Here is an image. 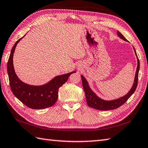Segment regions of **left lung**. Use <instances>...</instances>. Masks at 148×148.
I'll return each instance as SVG.
<instances>
[{
    "label": "left lung",
    "mask_w": 148,
    "mask_h": 148,
    "mask_svg": "<svg viewBox=\"0 0 148 148\" xmlns=\"http://www.w3.org/2000/svg\"><path fill=\"white\" fill-rule=\"evenodd\" d=\"M117 35L118 36H119L121 39L124 40V41L128 42V40L124 38V36L120 33V32L117 31ZM134 49L135 53L137 58V71H136L134 85H133L132 88L130 89V90L128 92V94H126L124 96L119 98L117 99L112 100V101H106V100H103L102 99H101V98L97 96L96 94H95L94 92L92 90L91 88H90V86L88 85L87 81H86L85 78L82 75L83 87L85 93L86 103H87L88 105L90 107L96 110H104V111L116 109L119 108V106H121V105H123V104L129 99L130 96L134 93V92L135 91V90L137 88V86L138 71H139V68H140V62H139V60H138L137 57V53H136L135 49L134 47Z\"/></svg>",
    "instance_id": "left-lung-1"
}]
</instances>
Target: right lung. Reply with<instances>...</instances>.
I'll use <instances>...</instances> for the list:
<instances>
[{
    "instance_id": "right-lung-1",
    "label": "right lung",
    "mask_w": 148,
    "mask_h": 148,
    "mask_svg": "<svg viewBox=\"0 0 148 148\" xmlns=\"http://www.w3.org/2000/svg\"><path fill=\"white\" fill-rule=\"evenodd\" d=\"M22 38L14 43L8 62V74L11 91L17 99L29 108L33 109L49 108L56 102L58 97V89L60 86L67 81L71 74L76 71L56 76L49 83L40 86L30 85L22 82L17 77L13 63L14 49L17 43Z\"/></svg>"
}]
</instances>
